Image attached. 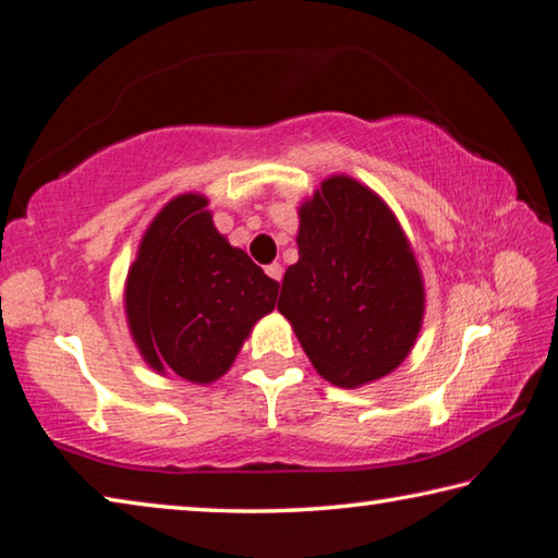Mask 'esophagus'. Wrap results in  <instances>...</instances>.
<instances>
[{
    "mask_svg": "<svg viewBox=\"0 0 558 558\" xmlns=\"http://www.w3.org/2000/svg\"><path fill=\"white\" fill-rule=\"evenodd\" d=\"M267 274H269L274 281H281V274H284V267H281L279 262H274V264H269V267H267Z\"/></svg>",
    "mask_w": 558,
    "mask_h": 558,
    "instance_id": "esophagus-1",
    "label": "esophagus"
}]
</instances>
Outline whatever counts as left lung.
Listing matches in <instances>:
<instances>
[{"instance_id": "left-lung-1", "label": "left lung", "mask_w": 558, "mask_h": 558, "mask_svg": "<svg viewBox=\"0 0 558 558\" xmlns=\"http://www.w3.org/2000/svg\"><path fill=\"white\" fill-rule=\"evenodd\" d=\"M296 244L277 308L318 376L361 388L396 371L423 328L425 281L386 199L326 178L299 207Z\"/></svg>"}]
</instances>
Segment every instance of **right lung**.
Wrapping results in <instances>:
<instances>
[{"label":"right lung","instance_id":"right-lung-1","mask_svg":"<svg viewBox=\"0 0 558 558\" xmlns=\"http://www.w3.org/2000/svg\"><path fill=\"white\" fill-rule=\"evenodd\" d=\"M279 284L217 232L207 197L185 193L153 217L125 277V322L143 361L197 386L222 378Z\"/></svg>","mask_w":558,"mask_h":558}]
</instances>
